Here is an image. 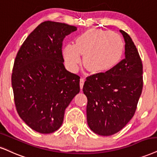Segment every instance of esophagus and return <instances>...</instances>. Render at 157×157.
<instances>
[{
    "label": "esophagus",
    "mask_w": 157,
    "mask_h": 157,
    "mask_svg": "<svg viewBox=\"0 0 157 157\" xmlns=\"http://www.w3.org/2000/svg\"><path fill=\"white\" fill-rule=\"evenodd\" d=\"M84 78H82L80 79V88H81V90H82L83 89V86H84Z\"/></svg>",
    "instance_id": "obj_1"
}]
</instances>
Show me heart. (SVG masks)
<instances>
[{
	"label": "heart",
	"instance_id": "heart-1",
	"mask_svg": "<svg viewBox=\"0 0 157 157\" xmlns=\"http://www.w3.org/2000/svg\"><path fill=\"white\" fill-rule=\"evenodd\" d=\"M124 44L119 35L111 31L91 29L79 36L75 44L63 49L64 59L70 71H75L84 55L83 63L89 71L105 73L117 65L123 55Z\"/></svg>",
	"mask_w": 157,
	"mask_h": 157
}]
</instances>
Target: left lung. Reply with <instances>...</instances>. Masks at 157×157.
<instances>
[{
  "label": "left lung",
  "mask_w": 157,
  "mask_h": 157,
  "mask_svg": "<svg viewBox=\"0 0 157 157\" xmlns=\"http://www.w3.org/2000/svg\"><path fill=\"white\" fill-rule=\"evenodd\" d=\"M120 33L125 41L124 59L108 72L87 77L83 87L89 127L102 136L115 134L130 121L143 90L140 55L130 36Z\"/></svg>",
  "instance_id": "obj_1"
}]
</instances>
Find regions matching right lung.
I'll use <instances>...</instances> for the list:
<instances>
[{
  "label": "right lung",
  "mask_w": 157,
  "mask_h": 157,
  "mask_svg": "<svg viewBox=\"0 0 157 157\" xmlns=\"http://www.w3.org/2000/svg\"><path fill=\"white\" fill-rule=\"evenodd\" d=\"M75 30L65 23L42 22L15 58L11 85L17 113L38 132L57 130L65 109L80 92V77L65 69L62 54L63 39Z\"/></svg>",
  "instance_id": "right-lung-1"
}]
</instances>
